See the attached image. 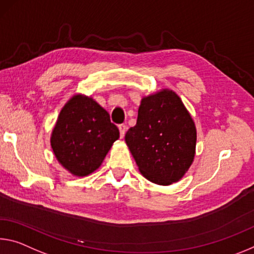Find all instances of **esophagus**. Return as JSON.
<instances>
[{
  "label": "esophagus",
  "instance_id": "obj_1",
  "mask_svg": "<svg viewBox=\"0 0 254 254\" xmlns=\"http://www.w3.org/2000/svg\"><path fill=\"white\" fill-rule=\"evenodd\" d=\"M119 130H120L121 138H123L124 134H126V132H127V126H126V124H120Z\"/></svg>",
  "mask_w": 254,
  "mask_h": 254
}]
</instances>
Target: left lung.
Listing matches in <instances>:
<instances>
[{
  "label": "left lung",
  "instance_id": "1",
  "mask_svg": "<svg viewBox=\"0 0 254 254\" xmlns=\"http://www.w3.org/2000/svg\"><path fill=\"white\" fill-rule=\"evenodd\" d=\"M126 142L144 178L170 185L182 179L193 163L196 128L179 96L163 89L141 99Z\"/></svg>",
  "mask_w": 254,
  "mask_h": 254
}]
</instances>
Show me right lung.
Instances as JSON below:
<instances>
[{"label": "right lung", "mask_w": 254, "mask_h": 254, "mask_svg": "<svg viewBox=\"0 0 254 254\" xmlns=\"http://www.w3.org/2000/svg\"><path fill=\"white\" fill-rule=\"evenodd\" d=\"M120 131L110 114L84 95H74L60 112L51 146L59 163L72 175L87 176L102 165Z\"/></svg>", "instance_id": "obj_1"}]
</instances>
